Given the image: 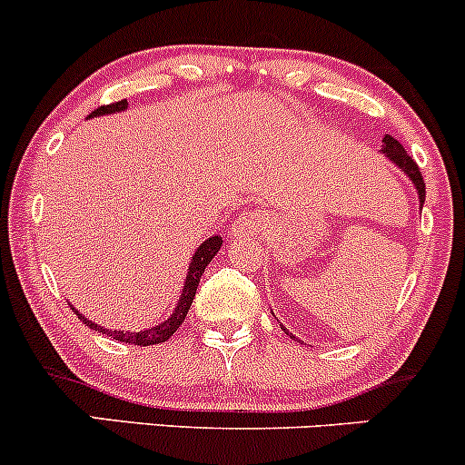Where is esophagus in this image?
<instances>
[{"label": "esophagus", "instance_id": "obj_1", "mask_svg": "<svg viewBox=\"0 0 465 465\" xmlns=\"http://www.w3.org/2000/svg\"><path fill=\"white\" fill-rule=\"evenodd\" d=\"M271 226V217H268L266 211H251L243 213L242 217L234 222L232 226V237L242 239V237H254V234L263 232L266 228Z\"/></svg>", "mask_w": 465, "mask_h": 465}]
</instances>
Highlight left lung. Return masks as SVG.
Here are the masks:
<instances>
[{
    "label": "left lung",
    "instance_id": "obj_1",
    "mask_svg": "<svg viewBox=\"0 0 465 465\" xmlns=\"http://www.w3.org/2000/svg\"><path fill=\"white\" fill-rule=\"evenodd\" d=\"M381 153L386 154L388 159H391L394 166L401 168V171L412 179L414 188H417V193H419V203H421V206H423V202H426V183H423L421 171H419L417 162H414L411 154H408L406 148H403L401 143L397 142V139L391 137V134H386V137H383ZM283 331H286V328H283Z\"/></svg>",
    "mask_w": 465,
    "mask_h": 465
}]
</instances>
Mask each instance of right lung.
Here are the masks:
<instances>
[{
    "mask_svg": "<svg viewBox=\"0 0 465 465\" xmlns=\"http://www.w3.org/2000/svg\"><path fill=\"white\" fill-rule=\"evenodd\" d=\"M128 108V102L126 99H122V102L117 104H108V106H99L97 111H93L88 117H99V114H113V113H122ZM219 248H222V237L219 234H214V237H208L206 242L202 243V246L197 248L191 259V266H188V274H186V282H183V288H182V294H179V302L177 306H174V311L171 317L166 319L163 323H159V326L154 328H146V331H137V332H131V331H108V328L99 326V323L91 322V319L82 317L77 311L79 319H82L84 323H86L91 331H97L102 334H108L111 339H117V341H124V343H134V346H154V343H163L168 341V339L173 337L174 332H177V328L182 326L183 319H186L188 311H191V303L194 299V292H197V286H199V279H202L203 271H206L208 263L213 262L214 254L219 252Z\"/></svg>",
    "mask_w": 465,
    "mask_h": 465,
    "instance_id": "1",
    "label": "right lung"
}]
</instances>
